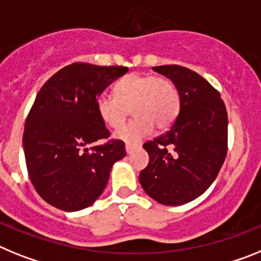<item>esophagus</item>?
<instances>
[{"mask_svg":"<svg viewBox=\"0 0 261 261\" xmlns=\"http://www.w3.org/2000/svg\"><path fill=\"white\" fill-rule=\"evenodd\" d=\"M134 149H135V146H133V144H126V152L131 153Z\"/></svg>","mask_w":261,"mask_h":261,"instance_id":"obj_1","label":"esophagus"}]
</instances>
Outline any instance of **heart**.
Returning <instances> with one entry per match:
<instances>
[{"label":"heart","instance_id":"heart-1","mask_svg":"<svg viewBox=\"0 0 261 261\" xmlns=\"http://www.w3.org/2000/svg\"><path fill=\"white\" fill-rule=\"evenodd\" d=\"M181 98L172 81L153 74L133 73L118 81L115 94L102 92L96 98L101 121L112 128L121 127L128 109L137 117L115 133L126 143H138L151 135L153 128H168L180 112Z\"/></svg>","mask_w":261,"mask_h":261}]
</instances>
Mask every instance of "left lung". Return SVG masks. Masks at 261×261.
I'll return each mask as SVG.
<instances>
[{"mask_svg":"<svg viewBox=\"0 0 261 261\" xmlns=\"http://www.w3.org/2000/svg\"><path fill=\"white\" fill-rule=\"evenodd\" d=\"M152 69L176 85L181 105L171 130L143 144L149 162L139 181L156 202L184 205L218 176L227 153V112L221 94L194 71L180 65Z\"/></svg>","mask_w":261,"mask_h":261,"instance_id":"1","label":"left lung"}]
</instances>
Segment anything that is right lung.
<instances>
[{
  "label": "right lung",
  "instance_id": "1",
  "mask_svg": "<svg viewBox=\"0 0 261 261\" xmlns=\"http://www.w3.org/2000/svg\"><path fill=\"white\" fill-rule=\"evenodd\" d=\"M127 71L73 63L36 94L24 123L23 151L31 182L49 205L64 212L90 206L102 194L114 163L126 156L122 140L89 146L110 137L96 110L97 96Z\"/></svg>",
  "mask_w": 261,
  "mask_h": 261
}]
</instances>
